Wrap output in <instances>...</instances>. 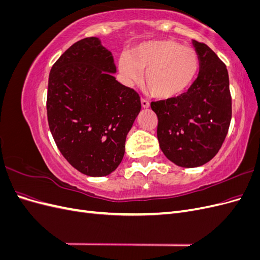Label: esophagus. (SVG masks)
Segmentation results:
<instances>
[{"mask_svg": "<svg viewBox=\"0 0 260 260\" xmlns=\"http://www.w3.org/2000/svg\"><path fill=\"white\" fill-rule=\"evenodd\" d=\"M141 105H142L143 108H147L149 107V102L145 99H141Z\"/></svg>", "mask_w": 260, "mask_h": 260, "instance_id": "34e87169", "label": "esophagus"}]
</instances>
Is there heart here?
<instances>
[{
    "label": "heart",
    "mask_w": 260,
    "mask_h": 260,
    "mask_svg": "<svg viewBox=\"0 0 260 260\" xmlns=\"http://www.w3.org/2000/svg\"><path fill=\"white\" fill-rule=\"evenodd\" d=\"M127 84L141 79L145 73V85L154 96L172 99L190 89L200 70L196 51L172 40L149 41L138 45L131 54H123L118 62Z\"/></svg>",
    "instance_id": "heart-1"
}]
</instances>
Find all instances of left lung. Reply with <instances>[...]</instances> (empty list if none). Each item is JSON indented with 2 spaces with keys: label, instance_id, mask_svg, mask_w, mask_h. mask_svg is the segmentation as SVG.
<instances>
[{
  "label": "left lung",
  "instance_id": "obj_1",
  "mask_svg": "<svg viewBox=\"0 0 260 260\" xmlns=\"http://www.w3.org/2000/svg\"><path fill=\"white\" fill-rule=\"evenodd\" d=\"M200 73L181 95L152 102L158 118L157 139L162 153L180 167L208 162L221 147L232 117L229 75L225 65L205 43L193 40Z\"/></svg>",
  "mask_w": 260,
  "mask_h": 260
}]
</instances>
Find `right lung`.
I'll list each match as a JSON object with an SVG mask.
<instances>
[{"instance_id":"1","label":"right lung","mask_w":260,"mask_h":260,"mask_svg":"<svg viewBox=\"0 0 260 260\" xmlns=\"http://www.w3.org/2000/svg\"><path fill=\"white\" fill-rule=\"evenodd\" d=\"M112 53L91 37L74 43L52 66L46 111L53 139L74 168L90 177L119 166L141 111L139 94L116 80Z\"/></svg>"}]
</instances>
